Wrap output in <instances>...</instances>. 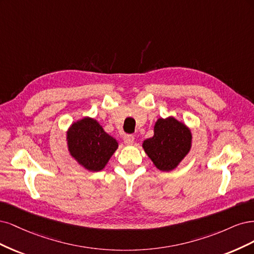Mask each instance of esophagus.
Instances as JSON below:
<instances>
[{"instance_id": "esophagus-1", "label": "esophagus", "mask_w": 254, "mask_h": 254, "mask_svg": "<svg viewBox=\"0 0 254 254\" xmlns=\"http://www.w3.org/2000/svg\"><path fill=\"white\" fill-rule=\"evenodd\" d=\"M124 140H125V142L127 144H132L134 142V140H135V137L132 134H127L124 137Z\"/></svg>"}]
</instances>
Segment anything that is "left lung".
Masks as SVG:
<instances>
[{"label":"left lung","instance_id":"obj_1","mask_svg":"<svg viewBox=\"0 0 254 254\" xmlns=\"http://www.w3.org/2000/svg\"><path fill=\"white\" fill-rule=\"evenodd\" d=\"M192 135L183 122L173 117L158 119L154 136L143 141V149L160 171L175 169L191 149Z\"/></svg>","mask_w":254,"mask_h":254}]
</instances>
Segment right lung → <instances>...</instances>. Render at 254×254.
<instances>
[{
    "mask_svg": "<svg viewBox=\"0 0 254 254\" xmlns=\"http://www.w3.org/2000/svg\"><path fill=\"white\" fill-rule=\"evenodd\" d=\"M67 143L71 156L89 171L102 170L118 148L116 139L106 134L95 119L87 117L71 125Z\"/></svg>",
    "mask_w": 254,
    "mask_h": 254,
    "instance_id": "obj_1",
    "label": "right lung"
}]
</instances>
